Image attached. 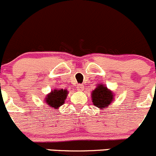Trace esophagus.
<instances>
[{
	"instance_id": "esophagus-1",
	"label": "esophagus",
	"mask_w": 156,
	"mask_h": 156,
	"mask_svg": "<svg viewBox=\"0 0 156 156\" xmlns=\"http://www.w3.org/2000/svg\"><path fill=\"white\" fill-rule=\"evenodd\" d=\"M77 88L79 90H84V85H83V84H78V85L77 86Z\"/></svg>"
}]
</instances>
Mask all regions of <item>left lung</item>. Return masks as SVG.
Segmentation results:
<instances>
[{
	"label": "left lung",
	"mask_w": 156,
	"mask_h": 156,
	"mask_svg": "<svg viewBox=\"0 0 156 156\" xmlns=\"http://www.w3.org/2000/svg\"><path fill=\"white\" fill-rule=\"evenodd\" d=\"M92 102L99 108H106L113 101V95L110 90L104 85H99L92 91Z\"/></svg>",
	"instance_id": "obj_1"
}]
</instances>
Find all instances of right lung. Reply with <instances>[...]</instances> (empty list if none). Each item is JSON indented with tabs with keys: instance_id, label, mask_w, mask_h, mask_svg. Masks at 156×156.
<instances>
[{
	"instance_id": "obj_1",
	"label": "right lung",
	"mask_w": 156,
	"mask_h": 156,
	"mask_svg": "<svg viewBox=\"0 0 156 156\" xmlns=\"http://www.w3.org/2000/svg\"><path fill=\"white\" fill-rule=\"evenodd\" d=\"M68 91L66 90H54L46 98V103L48 105L53 108H58L65 103Z\"/></svg>"
}]
</instances>
